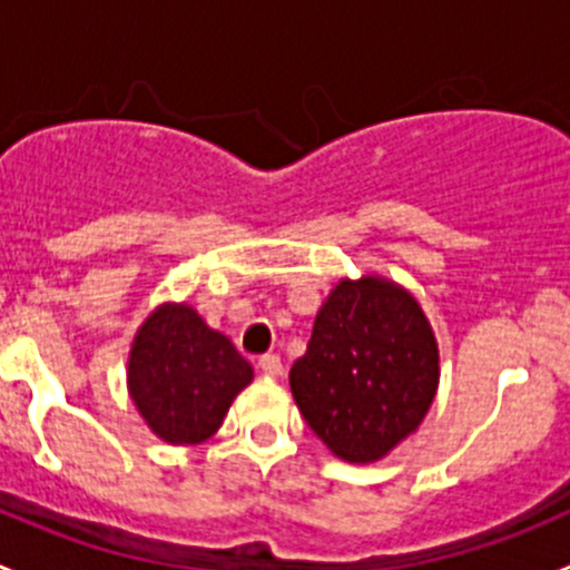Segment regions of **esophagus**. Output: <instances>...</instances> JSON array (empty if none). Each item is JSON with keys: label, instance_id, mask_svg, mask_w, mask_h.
Returning a JSON list of instances; mask_svg holds the SVG:
<instances>
[{"label": "esophagus", "instance_id": "esophagus-1", "mask_svg": "<svg viewBox=\"0 0 570 570\" xmlns=\"http://www.w3.org/2000/svg\"><path fill=\"white\" fill-rule=\"evenodd\" d=\"M258 370H262L264 377H281L284 375V364H281L278 355H264V358H258Z\"/></svg>", "mask_w": 570, "mask_h": 570}]
</instances>
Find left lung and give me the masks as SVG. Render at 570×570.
<instances>
[{"label": "left lung", "mask_w": 570, "mask_h": 570, "mask_svg": "<svg viewBox=\"0 0 570 570\" xmlns=\"http://www.w3.org/2000/svg\"><path fill=\"white\" fill-rule=\"evenodd\" d=\"M441 381L433 325L392 278H342L320 306L289 386L314 435L344 463H377L419 430Z\"/></svg>", "instance_id": "1"}]
</instances>
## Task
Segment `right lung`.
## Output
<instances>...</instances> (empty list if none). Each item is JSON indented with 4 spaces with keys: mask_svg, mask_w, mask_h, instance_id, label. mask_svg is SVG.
<instances>
[{
    "mask_svg": "<svg viewBox=\"0 0 570 570\" xmlns=\"http://www.w3.org/2000/svg\"><path fill=\"white\" fill-rule=\"evenodd\" d=\"M250 381L253 366L232 338L206 325L189 303L157 306L131 338L126 389L165 444L195 446L212 439Z\"/></svg>",
    "mask_w": 570,
    "mask_h": 570,
    "instance_id": "right-lung-1",
    "label": "right lung"
}]
</instances>
